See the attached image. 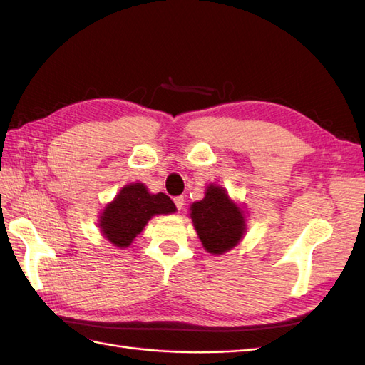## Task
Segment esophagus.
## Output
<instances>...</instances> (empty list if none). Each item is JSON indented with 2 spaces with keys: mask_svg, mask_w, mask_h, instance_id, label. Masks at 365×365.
<instances>
[{
  "mask_svg": "<svg viewBox=\"0 0 365 365\" xmlns=\"http://www.w3.org/2000/svg\"><path fill=\"white\" fill-rule=\"evenodd\" d=\"M173 202H175L176 208L181 210L182 205H184V197H182V196H175V197H173Z\"/></svg>",
  "mask_w": 365,
  "mask_h": 365,
  "instance_id": "obj_1",
  "label": "esophagus"
}]
</instances>
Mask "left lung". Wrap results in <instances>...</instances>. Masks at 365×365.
Wrapping results in <instances>:
<instances>
[{"label":"left lung","instance_id":"obj_1","mask_svg":"<svg viewBox=\"0 0 365 365\" xmlns=\"http://www.w3.org/2000/svg\"><path fill=\"white\" fill-rule=\"evenodd\" d=\"M193 227L210 254H224L235 248L245 233V217L224 187L210 184L202 201L190 207Z\"/></svg>","mask_w":365,"mask_h":365}]
</instances>
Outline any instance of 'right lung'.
Instances as JSON below:
<instances>
[{
    "label": "right lung",
    "mask_w": 365,
    "mask_h": 365,
    "mask_svg": "<svg viewBox=\"0 0 365 365\" xmlns=\"http://www.w3.org/2000/svg\"><path fill=\"white\" fill-rule=\"evenodd\" d=\"M176 212L168 195L148 192L141 182L125 185L113 202H109L98 219L102 235L117 248H126L140 235L148 220L155 215Z\"/></svg>",
    "instance_id": "right-lung-1"
}]
</instances>
